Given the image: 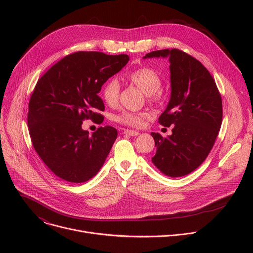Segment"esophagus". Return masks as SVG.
<instances>
[{
    "label": "esophagus",
    "mask_w": 253,
    "mask_h": 253,
    "mask_svg": "<svg viewBox=\"0 0 253 253\" xmlns=\"http://www.w3.org/2000/svg\"><path fill=\"white\" fill-rule=\"evenodd\" d=\"M124 134L129 135V136H138L139 132L138 131H134V130H124Z\"/></svg>",
    "instance_id": "1"
}]
</instances>
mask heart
<instances>
[{
	"label": "heart",
	"mask_w": 253,
	"mask_h": 253,
	"mask_svg": "<svg viewBox=\"0 0 253 253\" xmlns=\"http://www.w3.org/2000/svg\"><path fill=\"white\" fill-rule=\"evenodd\" d=\"M126 79L137 86L149 100L156 98L157 91L160 89L162 81L156 71L148 67L136 69L126 76ZM120 84L116 79L108 80L102 88V98L108 105H115L119 98ZM144 114L133 112H122L116 116V120L125 125L139 127L142 125Z\"/></svg>",
	"instance_id": "b5f03b06"
}]
</instances>
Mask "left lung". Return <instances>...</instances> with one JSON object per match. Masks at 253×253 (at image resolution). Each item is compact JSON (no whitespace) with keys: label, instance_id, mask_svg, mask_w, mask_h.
Instances as JSON below:
<instances>
[{"label":"left lung","instance_id":"1","mask_svg":"<svg viewBox=\"0 0 253 253\" xmlns=\"http://www.w3.org/2000/svg\"><path fill=\"white\" fill-rule=\"evenodd\" d=\"M143 58H166L170 63V100L158 121L173 129L166 138L151 133L156 146L152 163L166 176L187 175L214 145L222 123L221 96L208 70L182 51H153Z\"/></svg>","mask_w":253,"mask_h":253}]
</instances>
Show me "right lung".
Here are the masks:
<instances>
[{
    "instance_id": "obj_1",
    "label": "right lung",
    "mask_w": 253,
    "mask_h": 253,
    "mask_svg": "<svg viewBox=\"0 0 253 253\" xmlns=\"http://www.w3.org/2000/svg\"><path fill=\"white\" fill-rule=\"evenodd\" d=\"M129 61V56L76 52L52 66L39 79L29 102L28 127L33 146L48 168L61 179L82 183L103 166L117 138L111 126L91 135L85 119L97 124L104 117L103 84Z\"/></svg>"
}]
</instances>
